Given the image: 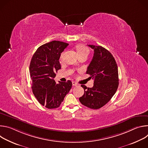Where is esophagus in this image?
<instances>
[{"label":"esophagus","mask_w":148,"mask_h":148,"mask_svg":"<svg viewBox=\"0 0 148 148\" xmlns=\"http://www.w3.org/2000/svg\"><path fill=\"white\" fill-rule=\"evenodd\" d=\"M73 86H78V84L76 82H75V81H73Z\"/></svg>","instance_id":"obj_1"}]
</instances>
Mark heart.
Listing matches in <instances>:
<instances>
[{
    "label": "heart",
    "mask_w": 148,
    "mask_h": 148,
    "mask_svg": "<svg viewBox=\"0 0 148 148\" xmlns=\"http://www.w3.org/2000/svg\"><path fill=\"white\" fill-rule=\"evenodd\" d=\"M76 50L78 55H81V54H88L89 53V50L88 49L83 45H77L76 46Z\"/></svg>",
    "instance_id": "heart-1"
}]
</instances>
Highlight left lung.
I'll list each match as a JSON object with an SVG mask.
<instances>
[{
  "mask_svg": "<svg viewBox=\"0 0 148 148\" xmlns=\"http://www.w3.org/2000/svg\"><path fill=\"white\" fill-rule=\"evenodd\" d=\"M88 46L94 50V53L86 73L94 80V86L87 88L81 85L84 94L79 100L84 106L97 110L108 103L118 89V66L108 50L101 46Z\"/></svg>",
  "mask_w": 148,
  "mask_h": 148,
  "instance_id": "1",
  "label": "left lung"
}]
</instances>
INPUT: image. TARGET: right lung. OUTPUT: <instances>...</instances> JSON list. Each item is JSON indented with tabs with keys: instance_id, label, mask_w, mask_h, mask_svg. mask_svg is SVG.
Returning <instances> with one entry per match:
<instances>
[{
	"instance_id": "right-lung-1",
	"label": "right lung",
	"mask_w": 148,
	"mask_h": 148,
	"mask_svg": "<svg viewBox=\"0 0 148 148\" xmlns=\"http://www.w3.org/2000/svg\"><path fill=\"white\" fill-rule=\"evenodd\" d=\"M68 45L60 41L45 44L37 49L30 61L33 93L38 102L48 109L59 107L72 87L70 80L57 84L54 79L56 73L61 69V53Z\"/></svg>"
}]
</instances>
